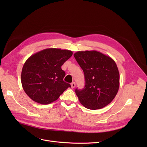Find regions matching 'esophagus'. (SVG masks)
I'll list each match as a JSON object with an SVG mask.
<instances>
[{
  "label": "esophagus",
  "mask_w": 147,
  "mask_h": 147,
  "mask_svg": "<svg viewBox=\"0 0 147 147\" xmlns=\"http://www.w3.org/2000/svg\"><path fill=\"white\" fill-rule=\"evenodd\" d=\"M71 87H72V88H74L75 87V82H72V83H71Z\"/></svg>",
  "instance_id": "34e87169"
}]
</instances>
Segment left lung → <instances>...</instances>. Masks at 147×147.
Listing matches in <instances>:
<instances>
[{
	"mask_svg": "<svg viewBox=\"0 0 147 147\" xmlns=\"http://www.w3.org/2000/svg\"><path fill=\"white\" fill-rule=\"evenodd\" d=\"M74 56L85 78L83 90H75L80 102L88 109L104 108L113 100L119 90V74L115 61L95 50L78 51Z\"/></svg>",
	"mask_w": 147,
	"mask_h": 147,
	"instance_id": "1",
	"label": "left lung"
}]
</instances>
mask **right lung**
I'll return each instance as SVG.
<instances>
[{
	"instance_id": "obj_1",
	"label": "right lung",
	"mask_w": 147,
	"mask_h": 147,
	"mask_svg": "<svg viewBox=\"0 0 147 147\" xmlns=\"http://www.w3.org/2000/svg\"><path fill=\"white\" fill-rule=\"evenodd\" d=\"M73 53L59 48H47L30 56L21 72V84L32 100L40 104L56 100L70 84L64 82L61 66Z\"/></svg>"
}]
</instances>
